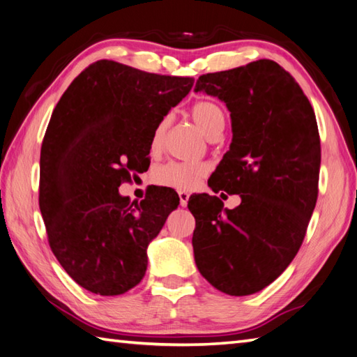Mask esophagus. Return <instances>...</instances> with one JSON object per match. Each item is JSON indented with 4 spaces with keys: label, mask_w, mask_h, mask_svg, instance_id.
<instances>
[{
    "label": "esophagus",
    "mask_w": 357,
    "mask_h": 357,
    "mask_svg": "<svg viewBox=\"0 0 357 357\" xmlns=\"http://www.w3.org/2000/svg\"><path fill=\"white\" fill-rule=\"evenodd\" d=\"M178 195H179V204H181V206H187L190 195L187 192H179Z\"/></svg>",
    "instance_id": "obj_1"
}]
</instances>
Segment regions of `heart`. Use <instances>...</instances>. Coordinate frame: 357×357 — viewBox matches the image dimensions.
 Here are the masks:
<instances>
[{
	"mask_svg": "<svg viewBox=\"0 0 357 357\" xmlns=\"http://www.w3.org/2000/svg\"><path fill=\"white\" fill-rule=\"evenodd\" d=\"M190 114H192V119L199 130L208 139L218 138L225 129V114L216 103L206 100L197 102L193 105ZM167 128V117L161 119L155 126L151 138V149L153 152L160 151ZM206 173H208V165L205 162H169L158 169L155 178L161 185L188 192V190H193L199 185L202 178L206 176Z\"/></svg>",
	"mask_w": 357,
	"mask_h": 357,
	"instance_id": "1",
	"label": "heart"
}]
</instances>
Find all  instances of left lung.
<instances>
[{
  "instance_id": "1",
  "label": "left lung",
  "mask_w": 357,
  "mask_h": 357,
  "mask_svg": "<svg viewBox=\"0 0 357 357\" xmlns=\"http://www.w3.org/2000/svg\"><path fill=\"white\" fill-rule=\"evenodd\" d=\"M195 93L225 103L233 130L208 185L242 199L228 210L218 196L190 197L195 261L218 291L251 295L284 272L304 240L318 197L317 117L295 79L269 59L204 74Z\"/></svg>"
}]
</instances>
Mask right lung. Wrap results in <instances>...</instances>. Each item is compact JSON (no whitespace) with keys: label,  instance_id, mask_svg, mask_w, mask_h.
Wrapping results in <instances>:
<instances>
[{"label":"right lung","instance_id":"right-lung-1","mask_svg":"<svg viewBox=\"0 0 357 357\" xmlns=\"http://www.w3.org/2000/svg\"><path fill=\"white\" fill-rule=\"evenodd\" d=\"M193 84L103 59L57 102L40 149L39 208L57 261L86 291L121 295L143 280L147 246L179 196L153 187L130 202L119 187L149 169L155 126Z\"/></svg>","mask_w":357,"mask_h":357}]
</instances>
